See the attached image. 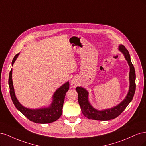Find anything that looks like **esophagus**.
I'll return each mask as SVG.
<instances>
[{
  "mask_svg": "<svg viewBox=\"0 0 146 146\" xmlns=\"http://www.w3.org/2000/svg\"><path fill=\"white\" fill-rule=\"evenodd\" d=\"M78 85V82L76 79H72L71 81V86L72 87H76Z\"/></svg>",
  "mask_w": 146,
  "mask_h": 146,
  "instance_id": "1",
  "label": "esophagus"
}]
</instances>
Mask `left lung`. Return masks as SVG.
<instances>
[{"instance_id": "left-lung-1", "label": "left lung", "mask_w": 146, "mask_h": 146, "mask_svg": "<svg viewBox=\"0 0 146 146\" xmlns=\"http://www.w3.org/2000/svg\"><path fill=\"white\" fill-rule=\"evenodd\" d=\"M118 50L123 54L125 60L130 67L129 72V92L125 98L119 104L112 107L109 109H103L101 110H98L93 107L88 101V92L82 87H77L76 90L78 94V102L81 107V111L83 115L87 118L99 120V121H108L118 116L123 112L126 107L132 100L136 89L135 79L136 74L133 65L131 63L130 56L128 50L123 45H119Z\"/></svg>"}]
</instances>
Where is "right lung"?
Returning a JSON list of instances; mask_svg holds the SVG:
<instances>
[{
	"instance_id": "add662e5",
	"label": "right lung",
	"mask_w": 146,
	"mask_h": 146,
	"mask_svg": "<svg viewBox=\"0 0 146 146\" xmlns=\"http://www.w3.org/2000/svg\"><path fill=\"white\" fill-rule=\"evenodd\" d=\"M19 53L14 57L11 65L17 58ZM8 84L10 87V93L13 104L16 109L27 117L30 121L37 124H48L58 120L62 113V107L65 94L69 89V82L67 81L55 91L52 96V101L48 107H41L39 109H31L22 106L17 99L15 89H14L12 80V69L10 72L8 79Z\"/></svg>"
}]
</instances>
